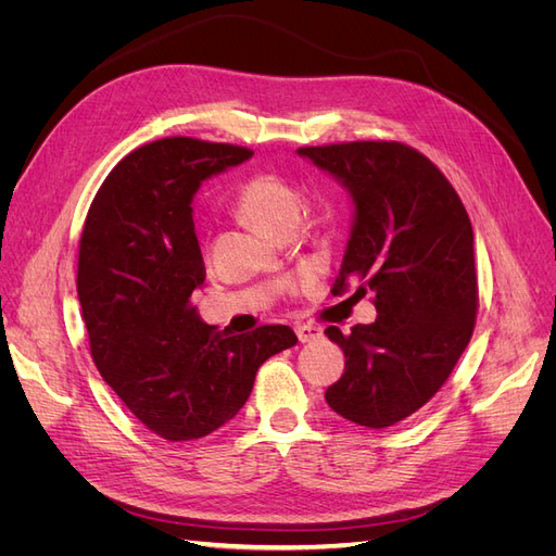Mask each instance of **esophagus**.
I'll use <instances>...</instances> for the list:
<instances>
[{"label": "esophagus", "instance_id": "34e87169", "mask_svg": "<svg viewBox=\"0 0 556 556\" xmlns=\"http://www.w3.org/2000/svg\"><path fill=\"white\" fill-rule=\"evenodd\" d=\"M294 331H296L301 343H311V341L323 339V329L315 327V325H296Z\"/></svg>", "mask_w": 556, "mask_h": 556}]
</instances>
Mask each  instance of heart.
Returning <instances> with one entry per match:
<instances>
[{
    "label": "heart",
    "mask_w": 556,
    "mask_h": 556,
    "mask_svg": "<svg viewBox=\"0 0 556 556\" xmlns=\"http://www.w3.org/2000/svg\"><path fill=\"white\" fill-rule=\"evenodd\" d=\"M237 211L252 227L280 237L282 231L292 229L299 220L301 194L288 180L262 174L241 185Z\"/></svg>",
    "instance_id": "heart-1"
}]
</instances>
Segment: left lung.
Here are the masks:
<instances>
[{
	"instance_id": "obj_1",
	"label": "left lung",
	"mask_w": 556,
	"mask_h": 556,
	"mask_svg": "<svg viewBox=\"0 0 556 556\" xmlns=\"http://www.w3.org/2000/svg\"><path fill=\"white\" fill-rule=\"evenodd\" d=\"M355 204L331 294L374 296L376 323L327 327L345 371L325 392L331 410L384 429L441 390L476 327L473 227L459 194L429 157L396 141L299 148ZM350 296V299H352Z\"/></svg>"
}]
</instances>
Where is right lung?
Instances as JSON below:
<instances>
[{
	"instance_id": "add662e5",
	"label": "right lung",
	"mask_w": 556,
	"mask_h": 556,
	"mask_svg": "<svg viewBox=\"0 0 556 556\" xmlns=\"http://www.w3.org/2000/svg\"><path fill=\"white\" fill-rule=\"evenodd\" d=\"M252 150L169 137L131 150L94 194L78 248V301L99 374L166 441L237 415L257 368L296 345L285 325L225 336L192 306L206 278L192 220L201 180Z\"/></svg>"
}]
</instances>
